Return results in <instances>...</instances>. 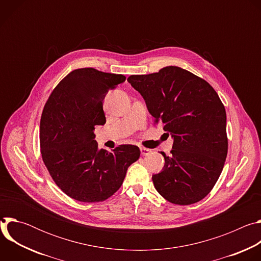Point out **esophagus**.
<instances>
[{
	"label": "esophagus",
	"mask_w": 261,
	"mask_h": 261,
	"mask_svg": "<svg viewBox=\"0 0 261 261\" xmlns=\"http://www.w3.org/2000/svg\"><path fill=\"white\" fill-rule=\"evenodd\" d=\"M151 150L150 148H146V147H140V153H141V155L142 156H147V155H150L151 154Z\"/></svg>",
	"instance_id": "esophagus-1"
}]
</instances>
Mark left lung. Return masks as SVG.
I'll return each instance as SVG.
<instances>
[{
	"label": "left lung",
	"mask_w": 261,
	"mask_h": 261,
	"mask_svg": "<svg viewBox=\"0 0 261 261\" xmlns=\"http://www.w3.org/2000/svg\"><path fill=\"white\" fill-rule=\"evenodd\" d=\"M127 81L143 97L154 124L173 137L171 155L161 152L163 171L153 175L156 190L174 204L200 201L214 188L228 151L226 111L217 92L174 66Z\"/></svg>",
	"instance_id": "1"
}]
</instances>
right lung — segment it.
I'll return each mask as SVG.
<instances>
[{"label":"right lung","mask_w":261,"mask_h":261,"mask_svg":"<svg viewBox=\"0 0 261 261\" xmlns=\"http://www.w3.org/2000/svg\"><path fill=\"white\" fill-rule=\"evenodd\" d=\"M123 74L94 68L70 72L48 97L40 121L42 160L58 187L82 202H101L120 188L139 147L121 144L99 150L94 130L106 122L103 100L125 82Z\"/></svg>","instance_id":"obj_1"}]
</instances>
